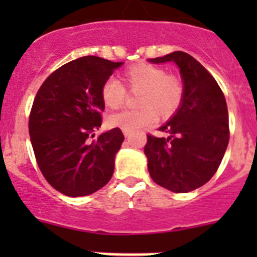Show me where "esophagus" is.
<instances>
[{"mask_svg": "<svg viewBox=\"0 0 257 257\" xmlns=\"http://www.w3.org/2000/svg\"><path fill=\"white\" fill-rule=\"evenodd\" d=\"M123 135L126 136V138H128V136L131 135V131H128V130H123Z\"/></svg>", "mask_w": 257, "mask_h": 257, "instance_id": "34e87169", "label": "esophagus"}]
</instances>
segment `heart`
Masks as SVG:
<instances>
[{
    "mask_svg": "<svg viewBox=\"0 0 257 257\" xmlns=\"http://www.w3.org/2000/svg\"><path fill=\"white\" fill-rule=\"evenodd\" d=\"M123 83L130 91L139 92L138 109H126L109 117V124L122 130L136 131L153 124L158 114L170 118L178 112L184 100V83L179 76L169 74L162 67L139 63L123 72ZM115 78H108L101 86V100L105 106L117 109L123 105L127 92Z\"/></svg>",
    "mask_w": 257,
    "mask_h": 257,
    "instance_id": "heart-1",
    "label": "heart"
}]
</instances>
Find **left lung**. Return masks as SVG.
Segmentation results:
<instances>
[{
	"instance_id": "left-lung-1",
	"label": "left lung",
	"mask_w": 257,
	"mask_h": 257,
	"mask_svg": "<svg viewBox=\"0 0 257 257\" xmlns=\"http://www.w3.org/2000/svg\"><path fill=\"white\" fill-rule=\"evenodd\" d=\"M149 61H174L180 68L184 100L160 131L167 138L147 135L144 153L154 183L174 193H188L205 185L219 169L229 143L225 96L203 65L183 51Z\"/></svg>"
}]
</instances>
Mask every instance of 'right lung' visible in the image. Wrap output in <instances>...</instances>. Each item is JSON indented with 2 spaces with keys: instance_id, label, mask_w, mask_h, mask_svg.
<instances>
[{
  "instance_id": "1",
  "label": "right lung",
  "mask_w": 257,
  "mask_h": 257,
  "mask_svg": "<svg viewBox=\"0 0 257 257\" xmlns=\"http://www.w3.org/2000/svg\"><path fill=\"white\" fill-rule=\"evenodd\" d=\"M122 64L78 58L52 72L36 95L29 114L36 161L47 183L65 196L92 194L112 178L123 134L115 127L90 138L101 126V86Z\"/></svg>"
}]
</instances>
